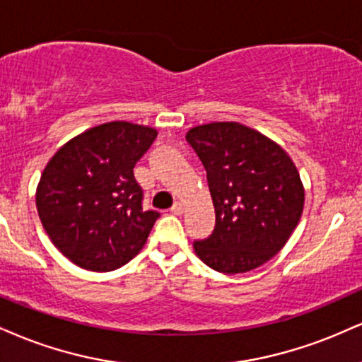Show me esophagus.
Here are the masks:
<instances>
[{
    "mask_svg": "<svg viewBox=\"0 0 362 362\" xmlns=\"http://www.w3.org/2000/svg\"><path fill=\"white\" fill-rule=\"evenodd\" d=\"M184 204L182 202H175L173 204V207H172V214H175V216H180V214H184Z\"/></svg>",
    "mask_w": 362,
    "mask_h": 362,
    "instance_id": "34e87169",
    "label": "esophagus"
}]
</instances>
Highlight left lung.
<instances>
[{
  "label": "left lung",
  "mask_w": 362,
  "mask_h": 362,
  "mask_svg": "<svg viewBox=\"0 0 362 362\" xmlns=\"http://www.w3.org/2000/svg\"><path fill=\"white\" fill-rule=\"evenodd\" d=\"M185 138L206 168L216 211L214 230L194 243L195 255L226 275L264 264L302 217L305 190L293 160L273 139L233 121L195 126Z\"/></svg>",
  "instance_id": "1"
}]
</instances>
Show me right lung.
<instances>
[{
	"instance_id": "right-lung-1",
	"label": "right lung",
	"mask_w": 362,
	"mask_h": 362,
	"mask_svg": "<svg viewBox=\"0 0 362 362\" xmlns=\"http://www.w3.org/2000/svg\"><path fill=\"white\" fill-rule=\"evenodd\" d=\"M156 129L111 121L57 150L37 187V211L57 250L77 267L112 272L145 246L160 214L143 211L133 168Z\"/></svg>"
}]
</instances>
